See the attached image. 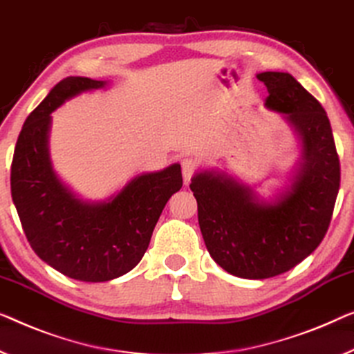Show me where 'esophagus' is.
<instances>
[{
    "label": "esophagus",
    "mask_w": 354,
    "mask_h": 354,
    "mask_svg": "<svg viewBox=\"0 0 354 354\" xmlns=\"http://www.w3.org/2000/svg\"><path fill=\"white\" fill-rule=\"evenodd\" d=\"M181 167H183V178H184V184H187L191 181V178L195 171V160L191 159V157H187V159H184L181 162Z\"/></svg>",
    "instance_id": "34e87169"
}]
</instances>
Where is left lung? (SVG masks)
I'll return each instance as SVG.
<instances>
[{
    "label": "left lung",
    "mask_w": 354,
    "mask_h": 354,
    "mask_svg": "<svg viewBox=\"0 0 354 354\" xmlns=\"http://www.w3.org/2000/svg\"><path fill=\"white\" fill-rule=\"evenodd\" d=\"M266 108L281 114L300 145V157L270 195L218 168L191 179L198 225L214 262L230 275L263 279L291 270L328 232L340 187V162L330 122L318 100L289 73L263 71Z\"/></svg>",
    "instance_id": "8db88e82"
}]
</instances>
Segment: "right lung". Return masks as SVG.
I'll list each match as a JSON object with an SVG mask.
<instances>
[{
    "instance_id": "right-lung-1",
    "label": "right lung",
    "mask_w": 354,
    "mask_h": 354,
    "mask_svg": "<svg viewBox=\"0 0 354 354\" xmlns=\"http://www.w3.org/2000/svg\"><path fill=\"white\" fill-rule=\"evenodd\" d=\"M109 82L71 76L26 118L10 167V194L33 251L73 279L102 283L138 266L168 198L183 187L181 165L135 175L103 200L76 194L52 165V113Z\"/></svg>"
}]
</instances>
